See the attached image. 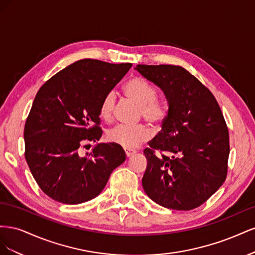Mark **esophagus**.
<instances>
[{"label":"esophagus","instance_id":"obj_1","mask_svg":"<svg viewBox=\"0 0 255 255\" xmlns=\"http://www.w3.org/2000/svg\"><path fill=\"white\" fill-rule=\"evenodd\" d=\"M126 155H127V157H129V156H132L133 154H135L136 153V151L135 150H130V149H126Z\"/></svg>","mask_w":255,"mask_h":255}]
</instances>
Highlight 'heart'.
Listing matches in <instances>:
<instances>
[{
  "label": "heart",
  "mask_w": 255,
  "mask_h": 255,
  "mask_svg": "<svg viewBox=\"0 0 255 255\" xmlns=\"http://www.w3.org/2000/svg\"><path fill=\"white\" fill-rule=\"evenodd\" d=\"M128 98L139 106L138 115L154 127H160L166 121L169 114V105L163 99L156 98L155 87L141 78L128 80L125 87ZM115 94L109 92L102 99L100 115L105 120H111L115 109ZM152 130L144 125L126 126L119 125L107 133V139L125 149H135L152 137Z\"/></svg>",
  "instance_id": "heart-1"
}]
</instances>
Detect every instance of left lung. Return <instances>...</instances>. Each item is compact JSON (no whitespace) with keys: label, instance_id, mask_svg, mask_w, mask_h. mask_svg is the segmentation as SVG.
Segmentation results:
<instances>
[{"label":"left lung","instance_id":"8db88e82","mask_svg":"<svg viewBox=\"0 0 255 255\" xmlns=\"http://www.w3.org/2000/svg\"><path fill=\"white\" fill-rule=\"evenodd\" d=\"M135 69L164 91L169 104L160 132L143 150L142 187L161 206L194 210L226 181L230 142L222 112L212 92L181 66Z\"/></svg>","mask_w":255,"mask_h":255}]
</instances>
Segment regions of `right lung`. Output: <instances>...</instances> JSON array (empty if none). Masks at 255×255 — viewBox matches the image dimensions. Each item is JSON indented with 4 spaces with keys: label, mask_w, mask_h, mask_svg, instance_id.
Segmentation results:
<instances>
[{
    "label": "right lung",
    "mask_w": 255,
    "mask_h": 255,
    "mask_svg": "<svg viewBox=\"0 0 255 255\" xmlns=\"http://www.w3.org/2000/svg\"><path fill=\"white\" fill-rule=\"evenodd\" d=\"M132 64L81 59L56 73L38 90L24 127L25 159L45 195L64 204H80L103 190L115 168L126 160L120 145L98 143L100 105Z\"/></svg>",
    "instance_id": "right-lung-1"
}]
</instances>
